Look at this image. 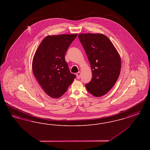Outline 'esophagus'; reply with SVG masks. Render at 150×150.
<instances>
[{"mask_svg": "<svg viewBox=\"0 0 150 150\" xmlns=\"http://www.w3.org/2000/svg\"><path fill=\"white\" fill-rule=\"evenodd\" d=\"M80 76H81V72L80 71H79L77 74H76V78L78 79H79L80 78Z\"/></svg>", "mask_w": 150, "mask_h": 150, "instance_id": "obj_1", "label": "esophagus"}]
</instances>
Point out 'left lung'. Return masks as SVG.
Returning a JSON list of instances; mask_svg holds the SVG:
<instances>
[{
	"mask_svg": "<svg viewBox=\"0 0 150 150\" xmlns=\"http://www.w3.org/2000/svg\"><path fill=\"white\" fill-rule=\"evenodd\" d=\"M78 37L92 72V79L86 84V88L96 97L103 96L114 86L119 76L120 56L110 40L102 34H80Z\"/></svg>",
	"mask_w": 150,
	"mask_h": 150,
	"instance_id": "obj_1",
	"label": "left lung"
}]
</instances>
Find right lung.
<instances>
[{
  "label": "right lung",
  "mask_w": 150,
  "mask_h": 150,
  "mask_svg": "<svg viewBox=\"0 0 150 150\" xmlns=\"http://www.w3.org/2000/svg\"><path fill=\"white\" fill-rule=\"evenodd\" d=\"M77 35L78 34L47 36L33 57V74L44 91L53 98H59L64 94L76 78L70 71L64 56Z\"/></svg>",
  "instance_id": "obj_1"
}]
</instances>
